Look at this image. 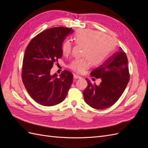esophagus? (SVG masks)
Returning a JSON list of instances; mask_svg holds the SVG:
<instances>
[{
	"label": "esophagus",
	"instance_id": "1",
	"mask_svg": "<svg viewBox=\"0 0 148 148\" xmlns=\"http://www.w3.org/2000/svg\"><path fill=\"white\" fill-rule=\"evenodd\" d=\"M73 78H74L75 79H79V78H82V77H80V76H79V75H74V76H73Z\"/></svg>",
	"mask_w": 148,
	"mask_h": 148
}]
</instances>
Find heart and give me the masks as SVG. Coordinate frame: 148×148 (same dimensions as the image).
Returning a JSON list of instances; mask_svg holds the SVG:
<instances>
[{
	"mask_svg": "<svg viewBox=\"0 0 148 148\" xmlns=\"http://www.w3.org/2000/svg\"><path fill=\"white\" fill-rule=\"evenodd\" d=\"M76 45L82 46V58L73 59L69 67L76 72L83 73L91 66L98 65L104 62L115 48V44L110 36L97 31L81 29L76 31L72 36ZM72 45L69 40L62 43V51L64 55L71 52Z\"/></svg>",
	"mask_w": 148,
	"mask_h": 148,
	"instance_id": "1",
	"label": "heart"
}]
</instances>
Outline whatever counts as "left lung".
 <instances>
[{"label": "left lung", "mask_w": 148, "mask_h": 148, "mask_svg": "<svg viewBox=\"0 0 148 148\" xmlns=\"http://www.w3.org/2000/svg\"><path fill=\"white\" fill-rule=\"evenodd\" d=\"M90 75L101 78L99 85L86 79L88 86L83 92L87 104L97 110L106 109L113 106L122 96L130 80L128 59L120 48L104 64L91 71Z\"/></svg>", "instance_id": "8db88e82"}]
</instances>
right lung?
<instances>
[{
  "instance_id": "1",
  "label": "right lung",
  "mask_w": 148,
  "mask_h": 148,
  "mask_svg": "<svg viewBox=\"0 0 148 148\" xmlns=\"http://www.w3.org/2000/svg\"><path fill=\"white\" fill-rule=\"evenodd\" d=\"M73 32L71 28L53 27L36 36L25 51L21 78L30 96L39 104L53 106L63 101L73 82V75L64 70L51 75L53 64L62 57V45Z\"/></svg>"
}]
</instances>
